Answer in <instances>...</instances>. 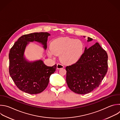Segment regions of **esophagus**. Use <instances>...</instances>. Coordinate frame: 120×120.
<instances>
[{"label":"esophagus","instance_id":"esophagus-1","mask_svg":"<svg viewBox=\"0 0 120 120\" xmlns=\"http://www.w3.org/2000/svg\"><path fill=\"white\" fill-rule=\"evenodd\" d=\"M64 67V65H62V64H57V69H60L61 68H63Z\"/></svg>","mask_w":120,"mask_h":120}]
</instances>
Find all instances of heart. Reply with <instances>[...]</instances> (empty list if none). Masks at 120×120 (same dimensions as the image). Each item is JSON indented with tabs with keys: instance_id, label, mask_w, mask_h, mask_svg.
<instances>
[{
	"instance_id": "heart-1",
	"label": "heart",
	"mask_w": 120,
	"mask_h": 120,
	"mask_svg": "<svg viewBox=\"0 0 120 120\" xmlns=\"http://www.w3.org/2000/svg\"><path fill=\"white\" fill-rule=\"evenodd\" d=\"M50 47L48 52L49 56L60 55L61 61L66 64L76 63L82 57L84 49V44L81 41L69 37L54 40Z\"/></svg>"
}]
</instances>
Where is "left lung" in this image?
Wrapping results in <instances>:
<instances>
[{"mask_svg":"<svg viewBox=\"0 0 120 120\" xmlns=\"http://www.w3.org/2000/svg\"><path fill=\"white\" fill-rule=\"evenodd\" d=\"M92 38H88V41ZM108 56L98 43L87 49L76 63L65 67L69 89L79 94L89 93L99 87L108 70Z\"/></svg>","mask_w":120,"mask_h":120,"instance_id":"obj_1","label":"left lung"}]
</instances>
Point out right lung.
I'll list each match as a JSON object with an SVG mask.
<instances>
[{
    "label": "right lung",
    "mask_w": 120,
    "mask_h": 120,
    "mask_svg": "<svg viewBox=\"0 0 120 120\" xmlns=\"http://www.w3.org/2000/svg\"><path fill=\"white\" fill-rule=\"evenodd\" d=\"M48 32H34L20 37L11 48L9 54V74L17 88L30 94L42 92L47 87L50 75L54 73L56 64L48 66L43 62L38 60L27 61L24 56L27 45L29 42L37 41L47 49Z\"/></svg>",
    "instance_id": "right-lung-1"
}]
</instances>
